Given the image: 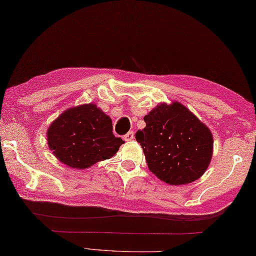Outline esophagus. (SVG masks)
Masks as SVG:
<instances>
[{
  "instance_id": "obj_1",
  "label": "esophagus",
  "mask_w": 256,
  "mask_h": 256,
  "mask_svg": "<svg viewBox=\"0 0 256 256\" xmlns=\"http://www.w3.org/2000/svg\"><path fill=\"white\" fill-rule=\"evenodd\" d=\"M133 138H134V132H132V131L124 135V140H126V142H128V140H132Z\"/></svg>"
}]
</instances>
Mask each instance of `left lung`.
Listing matches in <instances>:
<instances>
[{
    "mask_svg": "<svg viewBox=\"0 0 256 256\" xmlns=\"http://www.w3.org/2000/svg\"><path fill=\"white\" fill-rule=\"evenodd\" d=\"M135 134L154 175L168 184L194 182L208 170L214 153L210 128L178 101L160 103Z\"/></svg>",
    "mask_w": 256,
    "mask_h": 256,
    "instance_id": "8db88e82",
    "label": "left lung"
}]
</instances>
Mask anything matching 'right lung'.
Returning <instances> with one entry per match:
<instances>
[{"label":"right lung","mask_w":256,"mask_h":256,"mask_svg":"<svg viewBox=\"0 0 256 256\" xmlns=\"http://www.w3.org/2000/svg\"><path fill=\"white\" fill-rule=\"evenodd\" d=\"M48 148L74 170H86L118 153L124 140L112 132V120L94 103L64 110L47 130Z\"/></svg>","instance_id":"add662e5"}]
</instances>
